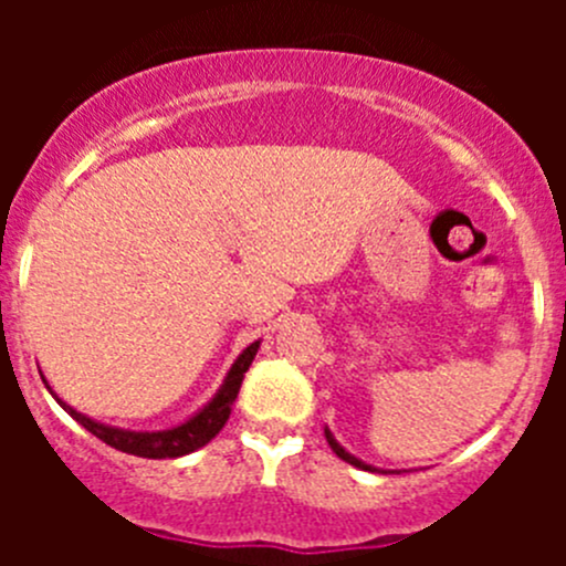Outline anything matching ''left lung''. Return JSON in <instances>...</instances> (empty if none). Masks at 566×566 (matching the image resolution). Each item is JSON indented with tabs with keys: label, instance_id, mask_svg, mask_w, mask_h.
Wrapping results in <instances>:
<instances>
[{
	"label": "left lung",
	"instance_id": "left-lung-1",
	"mask_svg": "<svg viewBox=\"0 0 566 566\" xmlns=\"http://www.w3.org/2000/svg\"><path fill=\"white\" fill-rule=\"evenodd\" d=\"M325 441H328V447L334 449V454H336V458H339V460H345V462H350V465H356V468H361V471H373V473H375V471H378V473H391V471H380V468L369 465V462L358 460L356 454H350V452H347V449L342 447L339 441H336V438H334V432H331L328 427H325Z\"/></svg>",
	"mask_w": 566,
	"mask_h": 566
}]
</instances>
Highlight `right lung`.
<instances>
[{"mask_svg": "<svg viewBox=\"0 0 566 566\" xmlns=\"http://www.w3.org/2000/svg\"><path fill=\"white\" fill-rule=\"evenodd\" d=\"M256 350H260V339L251 342L247 350L235 358V364L230 367L227 378L221 380L219 391H216L213 397L197 410V413L188 416V419L180 421V424L167 427V430H123V427H112V424H104V421L90 419V416L78 413L76 408H71L65 399L56 397L54 389L49 386V380H45V375H40V378H43L45 389L51 391V397H54L56 402H60L62 408H65L67 413L84 427V430L93 432L95 438H101V441L108 443L112 449H117V452H125V454H136V458L167 460V458H182V454L197 452V449H202L205 443H210L216 436H219V430L227 424V419H230L232 402H235L238 391H241L243 375H247L251 361H254Z\"/></svg>", "mask_w": 566, "mask_h": 566, "instance_id": "add662e5", "label": "right lung"}]
</instances>
